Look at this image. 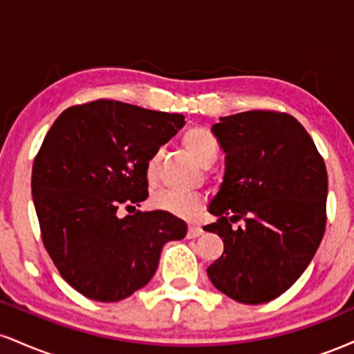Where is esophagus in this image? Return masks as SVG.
Wrapping results in <instances>:
<instances>
[{
	"label": "esophagus",
	"instance_id": "1",
	"mask_svg": "<svg viewBox=\"0 0 354 354\" xmlns=\"http://www.w3.org/2000/svg\"><path fill=\"white\" fill-rule=\"evenodd\" d=\"M203 234V228L198 225H189L188 228V238H198Z\"/></svg>",
	"mask_w": 354,
	"mask_h": 354
}]
</instances>
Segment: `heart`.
Listing matches in <instances>:
<instances>
[{
    "instance_id": "1",
    "label": "heart",
    "mask_w": 354,
    "mask_h": 354,
    "mask_svg": "<svg viewBox=\"0 0 354 354\" xmlns=\"http://www.w3.org/2000/svg\"><path fill=\"white\" fill-rule=\"evenodd\" d=\"M183 146L191 158L201 166H209L214 163L218 156V145L214 138L203 128H189L183 135ZM160 156L153 154L146 163V176L149 181L156 180ZM153 208L165 211L178 218H194L203 208L201 196L193 193H181V191H160L151 198Z\"/></svg>"
}]
</instances>
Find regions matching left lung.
<instances>
[{
    "instance_id": "8db88e82",
    "label": "left lung",
    "mask_w": 354,
    "mask_h": 354,
    "mask_svg": "<svg viewBox=\"0 0 354 354\" xmlns=\"http://www.w3.org/2000/svg\"><path fill=\"white\" fill-rule=\"evenodd\" d=\"M225 151V176L205 226L225 251L208 268L216 290L245 304L278 298L311 263L326 228L328 173L296 118L245 111L211 128ZM245 221L243 227L232 223Z\"/></svg>"
}]
</instances>
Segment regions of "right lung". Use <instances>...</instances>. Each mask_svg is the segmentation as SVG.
Instances as JSON below:
<instances>
[{
	"label": "right lung",
	"mask_w": 354,
	"mask_h": 354,
	"mask_svg": "<svg viewBox=\"0 0 354 354\" xmlns=\"http://www.w3.org/2000/svg\"><path fill=\"white\" fill-rule=\"evenodd\" d=\"M183 126V115L96 100L64 109L44 136L35 209L48 254L78 293L128 298L156 273L166 243L186 236V223L165 211L117 216L148 198L146 163Z\"/></svg>",
	"instance_id": "1"
}]
</instances>
